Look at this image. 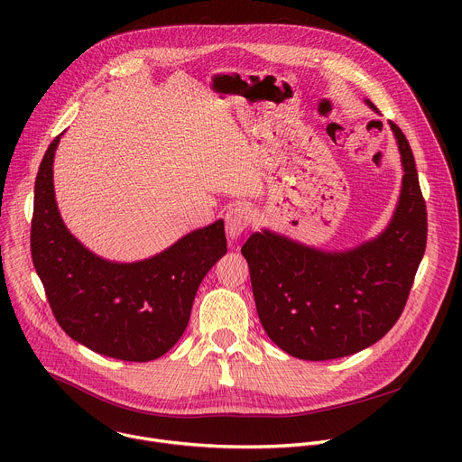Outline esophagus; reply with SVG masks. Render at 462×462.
I'll use <instances>...</instances> for the list:
<instances>
[{
    "instance_id": "1",
    "label": "esophagus",
    "mask_w": 462,
    "mask_h": 462,
    "mask_svg": "<svg viewBox=\"0 0 462 462\" xmlns=\"http://www.w3.org/2000/svg\"><path fill=\"white\" fill-rule=\"evenodd\" d=\"M252 221V212L248 207H243V205H236L232 207L226 214H225V223H226V236L230 239H237L245 230L246 226L250 225Z\"/></svg>"
}]
</instances>
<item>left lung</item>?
Wrapping results in <instances>:
<instances>
[{
    "mask_svg": "<svg viewBox=\"0 0 462 462\" xmlns=\"http://www.w3.org/2000/svg\"><path fill=\"white\" fill-rule=\"evenodd\" d=\"M389 125L404 177L380 236L327 252L263 228L241 248L259 321L291 356L321 362L355 355L378 342L404 310L426 250L428 216L410 143L397 124Z\"/></svg>",
    "mask_w": 462,
    "mask_h": 462,
    "instance_id": "8db88e82",
    "label": "left lung"
}]
</instances>
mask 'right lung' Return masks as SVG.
Returning <instances> with one entry per match:
<instances>
[{
    "mask_svg": "<svg viewBox=\"0 0 462 462\" xmlns=\"http://www.w3.org/2000/svg\"><path fill=\"white\" fill-rule=\"evenodd\" d=\"M60 137L47 148L36 175L31 225L32 263L52 314L73 340L98 355L155 360L182 337L197 289L226 254L225 223L193 230L134 263L93 254L58 212L52 162Z\"/></svg>",
    "mask_w": 462,
    "mask_h": 462,
    "instance_id": "obj_1",
    "label": "right lung"
}]
</instances>
